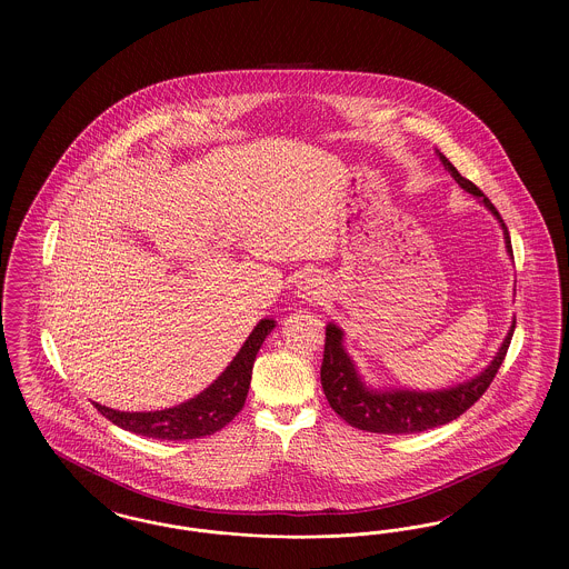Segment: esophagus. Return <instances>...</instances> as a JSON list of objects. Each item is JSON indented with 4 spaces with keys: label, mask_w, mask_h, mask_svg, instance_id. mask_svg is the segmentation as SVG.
<instances>
[{
    "label": "esophagus",
    "mask_w": 569,
    "mask_h": 569,
    "mask_svg": "<svg viewBox=\"0 0 569 569\" xmlns=\"http://www.w3.org/2000/svg\"><path fill=\"white\" fill-rule=\"evenodd\" d=\"M320 286H322V279H320V274H316V272H309V274H305V279H302V283H300V292H302V298H307V300H316L318 295H320Z\"/></svg>",
    "instance_id": "obj_1"
}]
</instances>
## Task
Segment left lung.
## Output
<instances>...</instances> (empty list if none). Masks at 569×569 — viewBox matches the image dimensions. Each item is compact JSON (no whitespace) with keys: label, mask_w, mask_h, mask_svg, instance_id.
<instances>
[{"label":"left lung","mask_w":569,"mask_h":569,"mask_svg":"<svg viewBox=\"0 0 569 569\" xmlns=\"http://www.w3.org/2000/svg\"><path fill=\"white\" fill-rule=\"evenodd\" d=\"M439 160L448 168V172L455 177V181L462 190L480 198L485 202V207L492 211V216L501 221L503 234H506V247L512 253L508 226L503 223V219L492 207V202L488 200L480 188H476L469 179H465L443 153H439ZM515 328L516 320L501 350L488 365V369H485V373H480L478 378L471 379L467 383H460L457 388H448V390H439V392H411V390L376 392V390H369L362 383V379L358 378L353 362L341 343L343 332L337 326L328 325L326 326L325 360H322V369H320L326 399L350 427L360 429V431H369V433H422V431H429L435 427L448 425V422L457 420L460 413H465L487 392L488 386L492 383L499 367L506 360Z\"/></svg>","instance_id":"1"}]
</instances>
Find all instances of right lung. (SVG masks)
<instances>
[{
	"label": "right lung",
	"mask_w": 569,
	"mask_h": 569,
	"mask_svg": "<svg viewBox=\"0 0 569 569\" xmlns=\"http://www.w3.org/2000/svg\"><path fill=\"white\" fill-rule=\"evenodd\" d=\"M274 328L272 320H260L251 330L241 352L226 367V371L198 397L188 403L162 409V411H117L110 407L93 403L96 409L109 418L112 425L142 437L183 441L198 439L221 431L243 409L251 369L256 353L264 343L267 335Z\"/></svg>",
	"instance_id": "right-lung-1"
}]
</instances>
